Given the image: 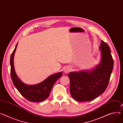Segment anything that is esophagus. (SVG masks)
I'll return each instance as SVG.
<instances>
[{
	"mask_svg": "<svg viewBox=\"0 0 123 123\" xmlns=\"http://www.w3.org/2000/svg\"><path fill=\"white\" fill-rule=\"evenodd\" d=\"M70 68L69 67H65L64 69V72L65 73H68L70 71Z\"/></svg>",
	"mask_w": 123,
	"mask_h": 123,
	"instance_id": "1",
	"label": "esophagus"
}]
</instances>
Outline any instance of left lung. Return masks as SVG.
Returning a JSON list of instances; mask_svg holds the SVG:
<instances>
[{
    "instance_id": "1",
    "label": "left lung",
    "mask_w": 123,
    "mask_h": 123,
    "mask_svg": "<svg viewBox=\"0 0 123 123\" xmlns=\"http://www.w3.org/2000/svg\"><path fill=\"white\" fill-rule=\"evenodd\" d=\"M100 63L92 70L71 72L70 92L72 97L80 102L95 99L106 89L113 68V60L108 44L101 40Z\"/></svg>"
}]
</instances>
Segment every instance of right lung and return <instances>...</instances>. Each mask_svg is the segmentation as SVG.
<instances>
[{"mask_svg":"<svg viewBox=\"0 0 123 123\" xmlns=\"http://www.w3.org/2000/svg\"><path fill=\"white\" fill-rule=\"evenodd\" d=\"M17 45L18 43L10 57L11 77L14 85L28 100L32 102L42 101L48 98L54 84L62 77V73L61 72L51 75L42 82L33 85H29L23 83L18 77L14 68V56Z\"/></svg>","mask_w":123,"mask_h":123,"instance_id":"right-lung-1","label":"right lung"}]
</instances>
